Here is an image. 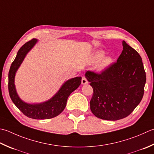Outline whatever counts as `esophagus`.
I'll use <instances>...</instances> for the list:
<instances>
[{
	"instance_id": "34e87169",
	"label": "esophagus",
	"mask_w": 154,
	"mask_h": 154,
	"mask_svg": "<svg viewBox=\"0 0 154 154\" xmlns=\"http://www.w3.org/2000/svg\"><path fill=\"white\" fill-rule=\"evenodd\" d=\"M81 83H82L83 85H85V84L88 83V81H87V79L85 77H82V80H81Z\"/></svg>"
}]
</instances>
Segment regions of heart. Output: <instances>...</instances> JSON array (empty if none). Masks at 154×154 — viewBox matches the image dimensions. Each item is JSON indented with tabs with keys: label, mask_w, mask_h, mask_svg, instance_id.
<instances>
[{
	"label": "heart",
	"mask_w": 154,
	"mask_h": 154,
	"mask_svg": "<svg viewBox=\"0 0 154 154\" xmlns=\"http://www.w3.org/2000/svg\"><path fill=\"white\" fill-rule=\"evenodd\" d=\"M105 55V52L102 50L97 51L93 55V61H98L99 64L97 65V69L99 71H102L107 69L111 65L112 62V59L110 57H105L103 58V57Z\"/></svg>",
	"instance_id": "b5f03b06"
}]
</instances>
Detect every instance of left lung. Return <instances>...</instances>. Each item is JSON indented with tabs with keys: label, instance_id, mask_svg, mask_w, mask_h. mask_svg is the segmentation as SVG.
I'll use <instances>...</instances> for the list:
<instances>
[{
	"label": "left lung",
	"instance_id": "8db88e82",
	"mask_svg": "<svg viewBox=\"0 0 154 154\" xmlns=\"http://www.w3.org/2000/svg\"><path fill=\"white\" fill-rule=\"evenodd\" d=\"M122 45L116 63L101 73L90 71L85 73L93 89L90 109L99 119L116 121L125 118L143 98L146 75L141 57L124 41Z\"/></svg>",
	"mask_w": 154,
	"mask_h": 154
}]
</instances>
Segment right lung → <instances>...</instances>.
I'll return each instance as SVG.
<instances>
[{
	"label": "right lung",
	"instance_id": "obj_1",
	"mask_svg": "<svg viewBox=\"0 0 154 154\" xmlns=\"http://www.w3.org/2000/svg\"><path fill=\"white\" fill-rule=\"evenodd\" d=\"M37 43V39L32 38L24 44L18 51L16 58L12 63L8 72V92L11 100L25 116L35 119H51L59 116L64 110L69 96L81 85V77H77L67 80L63 83L52 98L45 102L31 104L21 100L15 88V74L27 53Z\"/></svg>",
	"mask_w": 154,
	"mask_h": 154
}]
</instances>
